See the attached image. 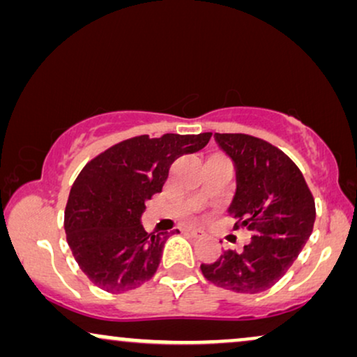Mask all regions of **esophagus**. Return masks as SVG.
Here are the masks:
<instances>
[{
  "label": "esophagus",
  "instance_id": "obj_1",
  "mask_svg": "<svg viewBox=\"0 0 357 357\" xmlns=\"http://www.w3.org/2000/svg\"><path fill=\"white\" fill-rule=\"evenodd\" d=\"M185 232L187 234H190V236H193V237H202L203 236V232L199 231V229H193V227H187V229H183Z\"/></svg>",
  "mask_w": 357,
  "mask_h": 357
}]
</instances>
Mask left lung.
Listing matches in <instances>:
<instances>
[{"label":"left lung","instance_id":"obj_1","mask_svg":"<svg viewBox=\"0 0 357 357\" xmlns=\"http://www.w3.org/2000/svg\"><path fill=\"white\" fill-rule=\"evenodd\" d=\"M236 169V193L227 213L236 229L252 234L242 250H227L202 265L203 276L222 289L258 294L276 284L309 241L315 202L304 175L287 155L260 138L214 133Z\"/></svg>","mask_w":357,"mask_h":357}]
</instances>
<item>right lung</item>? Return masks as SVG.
<instances>
[{"label": "right lung", "instance_id": "right-lung-1", "mask_svg": "<svg viewBox=\"0 0 357 357\" xmlns=\"http://www.w3.org/2000/svg\"><path fill=\"white\" fill-rule=\"evenodd\" d=\"M209 138L211 133L136 136L81 170L66 203L65 231L75 260L97 287L120 294L154 276L165 242L178 231L146 232V202L162 192L174 160L203 149Z\"/></svg>", "mask_w": 357, "mask_h": 357}]
</instances>
